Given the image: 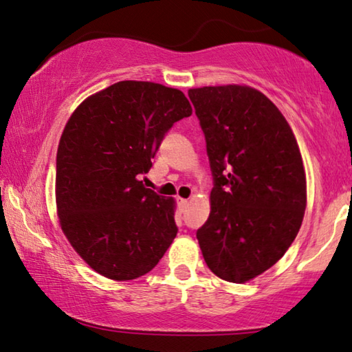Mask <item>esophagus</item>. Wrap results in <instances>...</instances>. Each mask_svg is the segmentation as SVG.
I'll return each instance as SVG.
<instances>
[{"label":"esophagus","mask_w":352,"mask_h":352,"mask_svg":"<svg viewBox=\"0 0 352 352\" xmlns=\"http://www.w3.org/2000/svg\"><path fill=\"white\" fill-rule=\"evenodd\" d=\"M177 202H178V206H180V210L183 211V210H186L188 208V205H189V200L188 199H182V197H178L177 199Z\"/></svg>","instance_id":"1"}]
</instances>
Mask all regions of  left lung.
<instances>
[{"label":"left lung","instance_id":"left-lung-1","mask_svg":"<svg viewBox=\"0 0 352 352\" xmlns=\"http://www.w3.org/2000/svg\"><path fill=\"white\" fill-rule=\"evenodd\" d=\"M188 96L214 177L199 246L217 277L246 283L276 265L298 235L307 206L302 156L285 117L256 89L205 86Z\"/></svg>","mask_w":352,"mask_h":352}]
</instances>
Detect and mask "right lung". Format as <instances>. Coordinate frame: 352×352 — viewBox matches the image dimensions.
<instances>
[{
    "label": "right lung",
    "mask_w": 352,
    "mask_h": 352,
    "mask_svg": "<svg viewBox=\"0 0 352 352\" xmlns=\"http://www.w3.org/2000/svg\"><path fill=\"white\" fill-rule=\"evenodd\" d=\"M192 114L185 94L119 81L72 113L56 156V211L75 252L111 280L158 265L177 236L175 200L142 185L167 130Z\"/></svg>",
    "instance_id": "add662e5"
}]
</instances>
